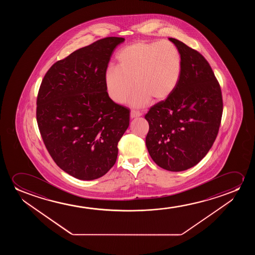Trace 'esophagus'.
Wrapping results in <instances>:
<instances>
[{
	"label": "esophagus",
	"mask_w": 255,
	"mask_h": 255,
	"mask_svg": "<svg viewBox=\"0 0 255 255\" xmlns=\"http://www.w3.org/2000/svg\"><path fill=\"white\" fill-rule=\"evenodd\" d=\"M140 116H142L141 112L136 111V110H131V112H130V118L131 119L137 118V117H140Z\"/></svg>",
	"instance_id": "obj_1"
}]
</instances>
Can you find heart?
I'll list each match as a JSON object with an SVG mask.
<instances>
[{"label":"heart","instance_id":"1","mask_svg":"<svg viewBox=\"0 0 255 255\" xmlns=\"http://www.w3.org/2000/svg\"><path fill=\"white\" fill-rule=\"evenodd\" d=\"M117 61V67H109L105 75L107 94L117 104L127 101L133 84L136 88L130 99L134 106L146 105L150 98L155 102L165 100L181 77V53L168 41L135 42L123 48Z\"/></svg>","mask_w":255,"mask_h":255}]
</instances>
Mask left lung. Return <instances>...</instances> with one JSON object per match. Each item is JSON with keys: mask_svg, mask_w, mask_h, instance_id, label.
Here are the masks:
<instances>
[{"mask_svg": "<svg viewBox=\"0 0 255 255\" xmlns=\"http://www.w3.org/2000/svg\"><path fill=\"white\" fill-rule=\"evenodd\" d=\"M183 60L178 86L165 100L149 109L145 143L154 162L170 171L194 166L206 156L218 136L223 113L219 82L209 63L177 39Z\"/></svg>", "mask_w": 255, "mask_h": 255, "instance_id": "8db88e82", "label": "left lung"}]
</instances>
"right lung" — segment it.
Segmentation results:
<instances>
[{"mask_svg": "<svg viewBox=\"0 0 255 255\" xmlns=\"http://www.w3.org/2000/svg\"><path fill=\"white\" fill-rule=\"evenodd\" d=\"M123 37L77 49L49 68L36 99V121L46 149L74 178H101L115 164L129 111L110 98L105 75Z\"/></svg>", "mask_w": 255, "mask_h": 255, "instance_id": "add662e5", "label": "right lung"}]
</instances>
